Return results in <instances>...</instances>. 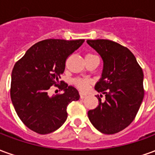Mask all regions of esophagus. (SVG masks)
Returning <instances> with one entry per match:
<instances>
[{
    "label": "esophagus",
    "mask_w": 155,
    "mask_h": 155,
    "mask_svg": "<svg viewBox=\"0 0 155 155\" xmlns=\"http://www.w3.org/2000/svg\"><path fill=\"white\" fill-rule=\"evenodd\" d=\"M80 96H81V99H84V98H85L87 95H86V94H84V93H80Z\"/></svg>",
    "instance_id": "1"
}]
</instances>
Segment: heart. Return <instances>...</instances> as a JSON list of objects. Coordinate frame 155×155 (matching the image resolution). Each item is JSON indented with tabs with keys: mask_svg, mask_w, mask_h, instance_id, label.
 <instances>
[{
	"mask_svg": "<svg viewBox=\"0 0 155 155\" xmlns=\"http://www.w3.org/2000/svg\"><path fill=\"white\" fill-rule=\"evenodd\" d=\"M91 82V80L90 79H81V78H78L75 79L73 81L74 84L78 88L80 89L81 91H85L89 86V84Z\"/></svg>",
	"mask_w": 155,
	"mask_h": 155,
	"instance_id": "1",
	"label": "heart"
}]
</instances>
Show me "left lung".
Returning <instances> with one entry per match:
<instances>
[{
	"label": "left lung",
	"mask_w": 155,
	"mask_h": 155,
	"mask_svg": "<svg viewBox=\"0 0 155 155\" xmlns=\"http://www.w3.org/2000/svg\"><path fill=\"white\" fill-rule=\"evenodd\" d=\"M103 61L101 78L94 89L105 94L97 107L88 111L91 124L106 134L118 133L134 120L143 101V73L133 53L114 41L88 40Z\"/></svg>",
	"instance_id": "1"
}]
</instances>
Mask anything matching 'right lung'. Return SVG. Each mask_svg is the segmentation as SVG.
Returning <instances> with one entry per match:
<instances>
[{
	"instance_id": "1",
	"label": "right lung",
	"mask_w": 155,
	"mask_h": 155,
	"mask_svg": "<svg viewBox=\"0 0 155 155\" xmlns=\"http://www.w3.org/2000/svg\"><path fill=\"white\" fill-rule=\"evenodd\" d=\"M84 41L44 40L32 45L14 65L11 99L17 115L30 130L41 134L55 131L67 119L68 104L80 99L77 90L63 81L62 94L50 96L48 91L59 83L67 57Z\"/></svg>"
}]
</instances>
